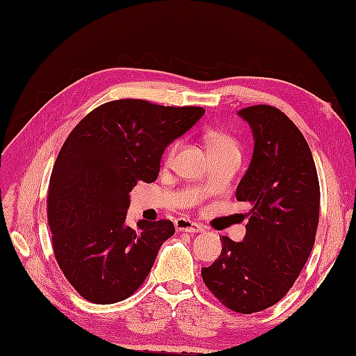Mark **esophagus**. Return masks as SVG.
Wrapping results in <instances>:
<instances>
[{"mask_svg":"<svg viewBox=\"0 0 356 356\" xmlns=\"http://www.w3.org/2000/svg\"><path fill=\"white\" fill-rule=\"evenodd\" d=\"M175 226L177 232H202L203 227L202 225H198V222H194L191 220H186V218H177L175 221Z\"/></svg>","mask_w":356,"mask_h":356,"instance_id":"1","label":"esophagus"}]
</instances>
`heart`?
I'll use <instances>...</instances> for the list:
<instances>
[{
  "instance_id": "obj_1",
  "label": "heart",
  "mask_w": 356,
  "mask_h": 356,
  "mask_svg": "<svg viewBox=\"0 0 356 356\" xmlns=\"http://www.w3.org/2000/svg\"><path fill=\"white\" fill-rule=\"evenodd\" d=\"M204 143H206V147H208L211 156L221 154V153H234L239 156V148H238L236 140L230 135L222 134V131L212 130V131H208V134H204ZM177 148H179L177 143L170 145L163 158L165 163H170L172 161Z\"/></svg>"
}]
</instances>
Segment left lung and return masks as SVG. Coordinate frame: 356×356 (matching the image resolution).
<instances>
[{
    "label": "left lung",
    "instance_id": "1",
    "mask_svg": "<svg viewBox=\"0 0 356 356\" xmlns=\"http://www.w3.org/2000/svg\"><path fill=\"white\" fill-rule=\"evenodd\" d=\"M250 124L254 150L236 188L250 211L241 243L220 236L222 249L202 268L208 290L226 308L253 314L277 303L299 277L316 241L320 185L307 139L275 106L238 112Z\"/></svg>",
    "mask_w": 356,
    "mask_h": 356
}]
</instances>
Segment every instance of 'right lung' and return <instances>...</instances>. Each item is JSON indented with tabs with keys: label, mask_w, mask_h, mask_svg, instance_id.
Masks as SVG:
<instances>
[{
	"label": "right lung",
	"mask_w": 356,
	"mask_h": 356,
	"mask_svg": "<svg viewBox=\"0 0 356 356\" xmlns=\"http://www.w3.org/2000/svg\"><path fill=\"white\" fill-rule=\"evenodd\" d=\"M203 107L122 98L95 107L63 143L47 197L54 258L83 299L121 302L144 284L170 220L126 226L129 193L152 184L162 153L202 118Z\"/></svg>",
	"instance_id": "obj_1"
}]
</instances>
